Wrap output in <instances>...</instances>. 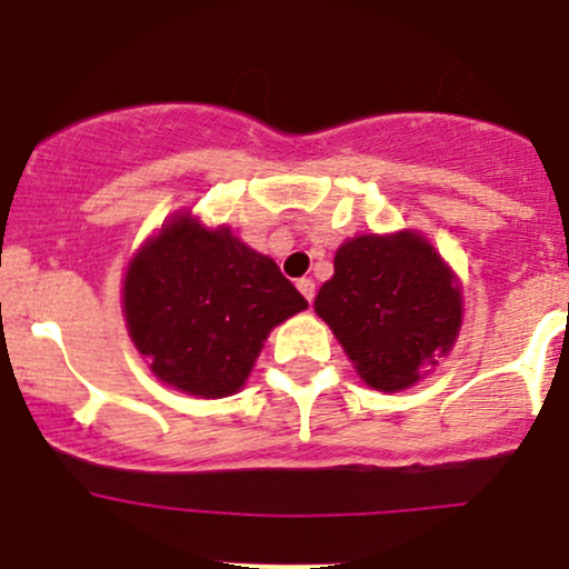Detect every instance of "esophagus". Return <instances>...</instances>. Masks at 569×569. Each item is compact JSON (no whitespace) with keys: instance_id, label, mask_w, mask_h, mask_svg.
I'll return each instance as SVG.
<instances>
[{"instance_id":"esophagus-1","label":"esophagus","mask_w":569,"mask_h":569,"mask_svg":"<svg viewBox=\"0 0 569 569\" xmlns=\"http://www.w3.org/2000/svg\"><path fill=\"white\" fill-rule=\"evenodd\" d=\"M297 289H300V295L306 297L308 302H313V297H317V283H313L311 278H302V280H297Z\"/></svg>"}]
</instances>
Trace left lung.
<instances>
[{"label": "left lung", "mask_w": 569, "mask_h": 569, "mask_svg": "<svg viewBox=\"0 0 569 569\" xmlns=\"http://www.w3.org/2000/svg\"><path fill=\"white\" fill-rule=\"evenodd\" d=\"M332 267L313 308L371 388H410L423 366L449 352L462 300L432 244L407 231L358 237L338 248Z\"/></svg>", "instance_id": "obj_1"}]
</instances>
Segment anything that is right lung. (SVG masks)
Segmentation results:
<instances>
[{"label": "right lung", "mask_w": 569, "mask_h": 569, "mask_svg": "<svg viewBox=\"0 0 569 569\" xmlns=\"http://www.w3.org/2000/svg\"><path fill=\"white\" fill-rule=\"evenodd\" d=\"M306 308L272 258L189 217L137 252L123 283L131 341L153 375L206 399L239 391L269 330Z\"/></svg>", "instance_id": "add662e5"}]
</instances>
